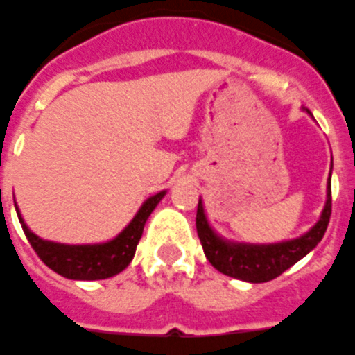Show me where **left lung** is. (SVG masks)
I'll list each match as a JSON object with an SVG mask.
<instances>
[{
  "label": "left lung",
  "mask_w": 355,
  "mask_h": 355,
  "mask_svg": "<svg viewBox=\"0 0 355 355\" xmlns=\"http://www.w3.org/2000/svg\"><path fill=\"white\" fill-rule=\"evenodd\" d=\"M305 112L311 115L309 110ZM331 167H334V162H331ZM329 216H331V171H329L326 202L322 208L320 218L309 231L296 238L272 243L229 240L221 236L220 232L210 225L201 197L197 205L196 225L205 255L218 272L234 279L248 281V283H266V281L275 279L292 264L302 261L309 251L315 250L328 229Z\"/></svg>",
  "instance_id": "1"
}]
</instances>
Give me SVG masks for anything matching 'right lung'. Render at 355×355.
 Masks as SVG:
<instances>
[{"mask_svg": "<svg viewBox=\"0 0 355 355\" xmlns=\"http://www.w3.org/2000/svg\"><path fill=\"white\" fill-rule=\"evenodd\" d=\"M166 193L167 189H162L158 193L145 199L134 218L130 220L128 225L124 227L117 236L96 243H61L44 240V238L37 236L27 227L16 202L15 208L27 240L46 266L51 268L55 274L63 275L67 279L98 281L121 274L124 268L132 262L135 255V248H137L139 238L143 234V227Z\"/></svg>", "mask_w": 355, "mask_h": 355, "instance_id": "add662e5", "label": "right lung"}]
</instances>
